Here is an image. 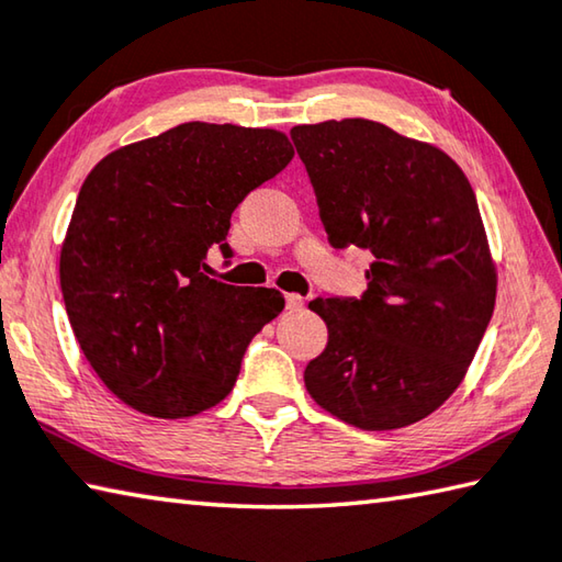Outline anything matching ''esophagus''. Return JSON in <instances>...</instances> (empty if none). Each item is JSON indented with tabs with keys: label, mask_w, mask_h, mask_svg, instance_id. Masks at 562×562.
Instances as JSON below:
<instances>
[{
	"label": "esophagus",
	"mask_w": 562,
	"mask_h": 562,
	"mask_svg": "<svg viewBox=\"0 0 562 562\" xmlns=\"http://www.w3.org/2000/svg\"><path fill=\"white\" fill-rule=\"evenodd\" d=\"M284 302H288V310H292V312H297V310L304 307L302 294H288V297H284Z\"/></svg>",
	"instance_id": "1"
}]
</instances>
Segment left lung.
<instances>
[{
    "label": "left lung",
    "mask_w": 562,
    "mask_h": 562,
    "mask_svg": "<svg viewBox=\"0 0 562 562\" xmlns=\"http://www.w3.org/2000/svg\"><path fill=\"white\" fill-rule=\"evenodd\" d=\"M290 135L331 246L373 255L361 300L310 302L329 339L304 385L361 430L423 420L464 381L496 302L472 183L440 147L373 120H326Z\"/></svg>",
    "instance_id": "1"
}]
</instances>
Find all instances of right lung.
I'll return each instance as SVG.
<instances>
[{
	"label": "right lung",
	"mask_w": 562,
	"mask_h": 562,
	"mask_svg": "<svg viewBox=\"0 0 562 562\" xmlns=\"http://www.w3.org/2000/svg\"><path fill=\"white\" fill-rule=\"evenodd\" d=\"M280 130L183 122L110 151L80 187L60 292L98 379L132 411L165 420L226 397L248 344L284 310L280 290L211 280L231 213L290 165Z\"/></svg>",
	"instance_id": "obj_1"
}]
</instances>
